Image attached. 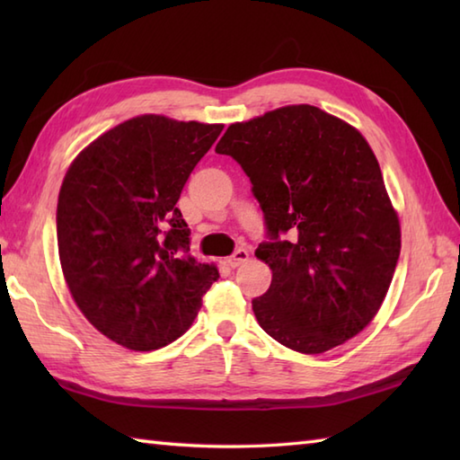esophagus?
<instances>
[{"label":"esophagus","instance_id":"esophagus-1","mask_svg":"<svg viewBox=\"0 0 460 460\" xmlns=\"http://www.w3.org/2000/svg\"><path fill=\"white\" fill-rule=\"evenodd\" d=\"M247 259H249L247 249H237L235 252H233L231 257H227V265H229L231 269H237V267L243 265V262H245Z\"/></svg>","mask_w":460,"mask_h":460}]
</instances>
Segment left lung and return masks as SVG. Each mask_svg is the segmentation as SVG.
<instances>
[{
    "mask_svg": "<svg viewBox=\"0 0 460 460\" xmlns=\"http://www.w3.org/2000/svg\"><path fill=\"white\" fill-rule=\"evenodd\" d=\"M217 154L249 175L272 270L252 312L270 338L322 354L364 330L384 302L402 231L379 164L356 128L310 104L231 124Z\"/></svg>",
    "mask_w": 460,
    "mask_h": 460,
    "instance_id": "8db88e82",
    "label": "left lung"
}]
</instances>
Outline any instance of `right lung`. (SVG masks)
<instances>
[{
  "instance_id": "1",
  "label": "right lung",
  "mask_w": 460,
  "mask_h": 460,
  "mask_svg": "<svg viewBox=\"0 0 460 460\" xmlns=\"http://www.w3.org/2000/svg\"><path fill=\"white\" fill-rule=\"evenodd\" d=\"M221 130L136 116L86 146L65 175L57 203L63 275L86 320L116 344H172L219 277L190 255L175 203Z\"/></svg>"
}]
</instances>
